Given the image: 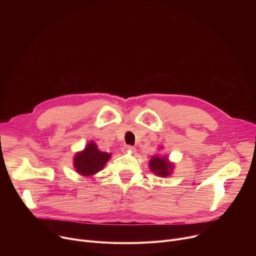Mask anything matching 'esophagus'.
Instances as JSON below:
<instances>
[{
	"label": "esophagus",
	"mask_w": 256,
	"mask_h": 256,
	"mask_svg": "<svg viewBox=\"0 0 256 256\" xmlns=\"http://www.w3.org/2000/svg\"><path fill=\"white\" fill-rule=\"evenodd\" d=\"M121 150H122V152L126 154V152H134V150H135V147L132 146V145H124Z\"/></svg>",
	"instance_id": "1"
}]
</instances>
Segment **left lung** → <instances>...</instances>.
I'll return each instance as SVG.
<instances>
[{"instance_id":"obj_1","label":"left lung","mask_w":256,"mask_h":256,"mask_svg":"<svg viewBox=\"0 0 256 256\" xmlns=\"http://www.w3.org/2000/svg\"><path fill=\"white\" fill-rule=\"evenodd\" d=\"M150 170L156 173V176H167L170 174L172 165L168 163L166 158H160V156H152L150 162Z\"/></svg>"}]
</instances>
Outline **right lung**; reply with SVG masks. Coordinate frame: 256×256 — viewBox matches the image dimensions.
Segmentation results:
<instances>
[{
	"label": "right lung",
	"mask_w": 256,
	"mask_h": 256,
	"mask_svg": "<svg viewBox=\"0 0 256 256\" xmlns=\"http://www.w3.org/2000/svg\"><path fill=\"white\" fill-rule=\"evenodd\" d=\"M110 154L100 152L96 144L90 142L84 152H78L74 158V168L76 172L85 176H93L100 172L109 160Z\"/></svg>",
	"instance_id": "1"
}]
</instances>
